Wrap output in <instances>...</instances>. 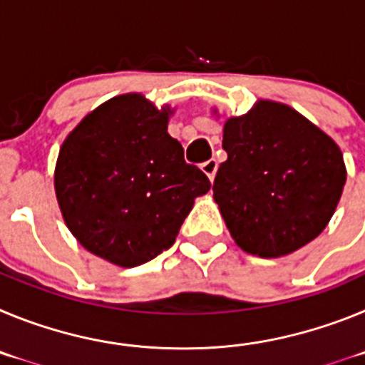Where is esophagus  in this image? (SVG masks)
Instances as JSON below:
<instances>
[{"mask_svg": "<svg viewBox=\"0 0 365 365\" xmlns=\"http://www.w3.org/2000/svg\"><path fill=\"white\" fill-rule=\"evenodd\" d=\"M201 170L206 173V175H208V179L214 180L215 172H217V160H215V159L206 160V163L201 164Z\"/></svg>", "mask_w": 365, "mask_h": 365, "instance_id": "esophagus-1", "label": "esophagus"}]
</instances>
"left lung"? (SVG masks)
<instances>
[{"mask_svg": "<svg viewBox=\"0 0 365 365\" xmlns=\"http://www.w3.org/2000/svg\"><path fill=\"white\" fill-rule=\"evenodd\" d=\"M228 159L214 199L245 252L279 257L311 243L327 227L346 185L333 138L285 104L259 100L222 128Z\"/></svg>", "mask_w": 365, "mask_h": 365, "instance_id": "1", "label": "left lung"}]
</instances>
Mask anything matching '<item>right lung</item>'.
<instances>
[{
	"mask_svg": "<svg viewBox=\"0 0 365 365\" xmlns=\"http://www.w3.org/2000/svg\"><path fill=\"white\" fill-rule=\"evenodd\" d=\"M172 109L120 95L91 111L60 148L54 190L63 221L83 248L137 267L175 243L210 180L186 164L168 135Z\"/></svg>",
	"mask_w": 365,
	"mask_h": 365,
	"instance_id": "1",
	"label": "right lung"
}]
</instances>
